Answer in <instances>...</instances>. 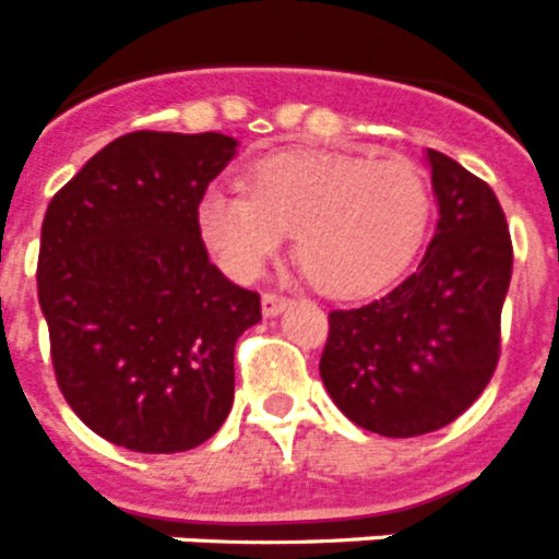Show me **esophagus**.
<instances>
[{"instance_id": "esophagus-1", "label": "esophagus", "mask_w": 559, "mask_h": 559, "mask_svg": "<svg viewBox=\"0 0 559 559\" xmlns=\"http://www.w3.org/2000/svg\"><path fill=\"white\" fill-rule=\"evenodd\" d=\"M288 296L276 294V290H269V294H263V316H276L283 313L285 308H288Z\"/></svg>"}]
</instances>
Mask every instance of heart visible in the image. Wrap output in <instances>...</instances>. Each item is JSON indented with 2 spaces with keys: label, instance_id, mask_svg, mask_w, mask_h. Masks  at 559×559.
<instances>
[{
  "label": "heart",
  "instance_id": "b5f03b06",
  "mask_svg": "<svg viewBox=\"0 0 559 559\" xmlns=\"http://www.w3.org/2000/svg\"><path fill=\"white\" fill-rule=\"evenodd\" d=\"M431 218L426 173L408 159L285 151L251 167V192L210 187L199 229L218 263L251 280L296 231V254L335 296L383 288L412 263Z\"/></svg>",
  "mask_w": 559,
  "mask_h": 559
}]
</instances>
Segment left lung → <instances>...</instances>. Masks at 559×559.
<instances>
[{
  "mask_svg": "<svg viewBox=\"0 0 559 559\" xmlns=\"http://www.w3.org/2000/svg\"><path fill=\"white\" fill-rule=\"evenodd\" d=\"M437 231L414 274L374 302L330 313L319 372L335 406L380 437H419L476 403L501 353L512 240L496 192L426 153Z\"/></svg>",
  "mask_w": 559,
  "mask_h": 559,
  "instance_id": "8db88e82",
  "label": "left lung"
}]
</instances>
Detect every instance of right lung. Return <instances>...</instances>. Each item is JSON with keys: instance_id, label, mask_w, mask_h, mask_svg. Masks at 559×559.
I'll return each mask as SVG.
<instances>
[{"instance_id": "right-lung-1", "label": "right lung", "mask_w": 559, "mask_h": 559, "mask_svg": "<svg viewBox=\"0 0 559 559\" xmlns=\"http://www.w3.org/2000/svg\"><path fill=\"white\" fill-rule=\"evenodd\" d=\"M226 133L133 131L52 195L38 305L72 412L136 453H179L224 426L235 344L260 294L210 263L199 204L235 156Z\"/></svg>"}]
</instances>
